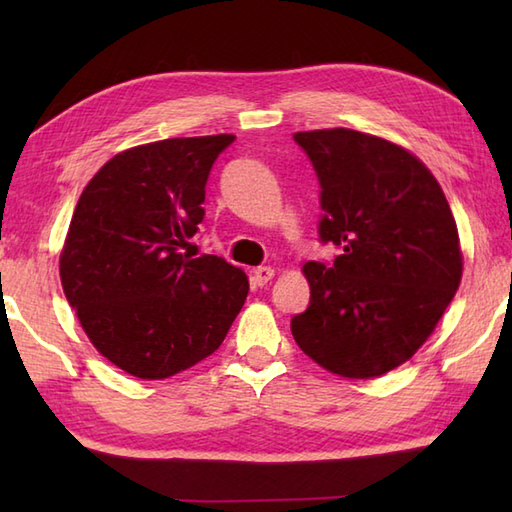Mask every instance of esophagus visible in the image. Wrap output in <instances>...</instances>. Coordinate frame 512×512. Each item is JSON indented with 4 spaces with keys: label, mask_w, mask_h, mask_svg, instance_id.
<instances>
[{
    "label": "esophagus",
    "mask_w": 512,
    "mask_h": 512,
    "mask_svg": "<svg viewBox=\"0 0 512 512\" xmlns=\"http://www.w3.org/2000/svg\"><path fill=\"white\" fill-rule=\"evenodd\" d=\"M273 277H275V270L270 266H259L253 270V281L257 286H266Z\"/></svg>",
    "instance_id": "34e87169"
}]
</instances>
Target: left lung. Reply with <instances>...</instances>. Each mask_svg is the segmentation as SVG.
<instances>
[{
  "label": "left lung",
  "instance_id": "1",
  "mask_svg": "<svg viewBox=\"0 0 512 512\" xmlns=\"http://www.w3.org/2000/svg\"><path fill=\"white\" fill-rule=\"evenodd\" d=\"M321 184L319 237L343 250L308 262L310 306L290 321L314 363L345 378L396 369L429 339L462 279L449 202L422 162L354 129L297 132Z\"/></svg>",
  "mask_w": 512,
  "mask_h": 512
}]
</instances>
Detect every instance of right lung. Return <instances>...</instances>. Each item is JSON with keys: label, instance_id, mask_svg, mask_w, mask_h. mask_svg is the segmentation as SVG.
Returning a JSON list of instances; mask_svg holds the SVG:
<instances>
[{"label": "right lung", "instance_id": "add662e5", "mask_svg": "<svg viewBox=\"0 0 512 512\" xmlns=\"http://www.w3.org/2000/svg\"><path fill=\"white\" fill-rule=\"evenodd\" d=\"M233 134L167 138L107 160L83 189L61 250V286L107 361L169 378L222 345L248 295L244 270L189 257L204 189Z\"/></svg>", "mask_w": 512, "mask_h": 512}]
</instances>
